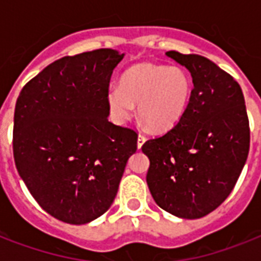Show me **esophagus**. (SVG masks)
<instances>
[{
    "label": "esophagus",
    "instance_id": "obj_1",
    "mask_svg": "<svg viewBox=\"0 0 261 261\" xmlns=\"http://www.w3.org/2000/svg\"><path fill=\"white\" fill-rule=\"evenodd\" d=\"M146 142V137L142 134L138 135V142H137V146H138V149H141V147L143 146V143Z\"/></svg>",
    "mask_w": 261,
    "mask_h": 261
}]
</instances>
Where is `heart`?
<instances>
[{
  "instance_id": "1",
  "label": "heart",
  "mask_w": 261,
  "mask_h": 261,
  "mask_svg": "<svg viewBox=\"0 0 261 261\" xmlns=\"http://www.w3.org/2000/svg\"><path fill=\"white\" fill-rule=\"evenodd\" d=\"M192 80L182 67L138 63L123 74L120 85L107 92V104L112 118L127 123L137 112L151 130L173 128L188 110Z\"/></svg>"
}]
</instances>
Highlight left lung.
Returning <instances> with one entry per match:
<instances>
[{"label": "left lung", "instance_id": "obj_1", "mask_svg": "<svg viewBox=\"0 0 261 261\" xmlns=\"http://www.w3.org/2000/svg\"><path fill=\"white\" fill-rule=\"evenodd\" d=\"M192 77L188 110L180 122L142 151L154 202L178 218H202L229 196L247 163L249 122L243 90L210 59L168 51Z\"/></svg>", "mask_w": 261, "mask_h": 261}]
</instances>
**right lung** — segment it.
<instances>
[{
  "label": "right lung",
  "instance_id": "obj_1",
  "mask_svg": "<svg viewBox=\"0 0 261 261\" xmlns=\"http://www.w3.org/2000/svg\"><path fill=\"white\" fill-rule=\"evenodd\" d=\"M123 58L111 48L63 57L18 94L16 168L43 210L62 222L84 225L104 214L137 151V133L108 122L107 92Z\"/></svg>",
  "mask_w": 261,
  "mask_h": 261
}]
</instances>
